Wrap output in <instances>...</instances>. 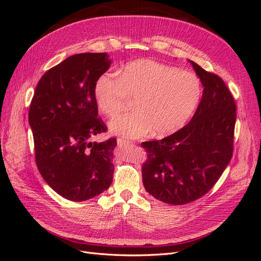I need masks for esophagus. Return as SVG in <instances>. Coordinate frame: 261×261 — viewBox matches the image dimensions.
<instances>
[{
	"instance_id": "1",
	"label": "esophagus",
	"mask_w": 261,
	"mask_h": 261,
	"mask_svg": "<svg viewBox=\"0 0 261 261\" xmlns=\"http://www.w3.org/2000/svg\"><path fill=\"white\" fill-rule=\"evenodd\" d=\"M129 144H132V141H129V140H126V139H123V138H118L117 139V145L120 146V147L129 145Z\"/></svg>"
}]
</instances>
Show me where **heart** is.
Wrapping results in <instances>:
<instances>
[{
	"mask_svg": "<svg viewBox=\"0 0 261 261\" xmlns=\"http://www.w3.org/2000/svg\"><path fill=\"white\" fill-rule=\"evenodd\" d=\"M202 88L193 73L152 60H137L111 73L101 74L93 96L100 111L114 116L123 111L128 98L136 99V112L118 115L109 123L110 132L137 138L152 130L167 136L179 130L198 108Z\"/></svg>",
	"mask_w": 261,
	"mask_h": 261,
	"instance_id": "1",
	"label": "heart"
}]
</instances>
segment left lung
Listing matches in <instances>:
<instances>
[{
  "label": "left lung",
  "mask_w": 261,
  "mask_h": 261,
  "mask_svg": "<svg viewBox=\"0 0 261 261\" xmlns=\"http://www.w3.org/2000/svg\"><path fill=\"white\" fill-rule=\"evenodd\" d=\"M202 84L200 103L183 128L161 140L145 141L146 191L165 203L185 204L207 194L233 154L236 106L222 78L189 61Z\"/></svg>",
  "instance_id": "8db88e82"
}]
</instances>
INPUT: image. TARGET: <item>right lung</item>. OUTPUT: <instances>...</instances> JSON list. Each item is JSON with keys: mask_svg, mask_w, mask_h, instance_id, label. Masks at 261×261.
I'll return each instance as SVG.
<instances>
[{"mask_svg": "<svg viewBox=\"0 0 261 261\" xmlns=\"http://www.w3.org/2000/svg\"><path fill=\"white\" fill-rule=\"evenodd\" d=\"M110 65L108 53L72 55L41 77L31 100L28 117L38 170L68 200H88L112 183L116 139L89 140L107 130L93 86Z\"/></svg>", "mask_w": 261, "mask_h": 261, "instance_id": "add662e5", "label": "right lung"}]
</instances>
